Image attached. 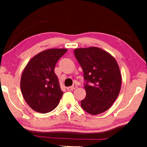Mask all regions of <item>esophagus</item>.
Here are the masks:
<instances>
[{
  "label": "esophagus",
  "mask_w": 147,
  "mask_h": 147,
  "mask_svg": "<svg viewBox=\"0 0 147 147\" xmlns=\"http://www.w3.org/2000/svg\"><path fill=\"white\" fill-rule=\"evenodd\" d=\"M77 88V86L76 85H73V86H71V87H68L67 89L68 91H73L74 89H75Z\"/></svg>",
  "instance_id": "obj_1"
}]
</instances>
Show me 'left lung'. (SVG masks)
<instances>
[{
	"mask_svg": "<svg viewBox=\"0 0 147 147\" xmlns=\"http://www.w3.org/2000/svg\"><path fill=\"white\" fill-rule=\"evenodd\" d=\"M74 53L86 81V96L81 100L82 108L93 115L104 112L113 105L121 91L122 76L117 62L98 47L75 49Z\"/></svg>",
	"mask_w": 147,
	"mask_h": 147,
	"instance_id": "1",
	"label": "left lung"
}]
</instances>
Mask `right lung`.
<instances>
[{"mask_svg": "<svg viewBox=\"0 0 147 147\" xmlns=\"http://www.w3.org/2000/svg\"><path fill=\"white\" fill-rule=\"evenodd\" d=\"M67 49H47L34 56L24 69L21 78L22 94L30 108L46 113L58 105L63 92L54 73L58 59Z\"/></svg>", "mask_w": 147, "mask_h": 147, "instance_id": "add662e5", "label": "right lung"}]
</instances>
